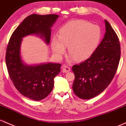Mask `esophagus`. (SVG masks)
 <instances>
[{"label": "esophagus", "instance_id": "1", "mask_svg": "<svg viewBox=\"0 0 126 126\" xmlns=\"http://www.w3.org/2000/svg\"><path fill=\"white\" fill-rule=\"evenodd\" d=\"M71 69L67 65H63V73H67V72L70 71Z\"/></svg>", "mask_w": 126, "mask_h": 126}]
</instances>
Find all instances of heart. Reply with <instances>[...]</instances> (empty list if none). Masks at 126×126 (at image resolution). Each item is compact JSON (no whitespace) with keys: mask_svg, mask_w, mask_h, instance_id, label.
<instances>
[{"mask_svg":"<svg viewBox=\"0 0 126 126\" xmlns=\"http://www.w3.org/2000/svg\"><path fill=\"white\" fill-rule=\"evenodd\" d=\"M102 38L101 28L85 20L68 22L59 30V38L52 39V50L58 58H61L66 52L70 58L80 61L92 55L99 44Z\"/></svg>","mask_w":126,"mask_h":126,"instance_id":"b5f03b06","label":"heart"}]
</instances>
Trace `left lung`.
<instances>
[{
	"instance_id": "1",
	"label": "left lung",
	"mask_w": 126,
	"mask_h": 126,
	"mask_svg": "<svg viewBox=\"0 0 126 126\" xmlns=\"http://www.w3.org/2000/svg\"><path fill=\"white\" fill-rule=\"evenodd\" d=\"M106 32L99 45L90 58L74 65L73 92L83 99L96 96L108 87L114 78L120 59V44L117 34L105 20Z\"/></svg>"
}]
</instances>
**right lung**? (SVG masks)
I'll return each instance as SVG.
<instances>
[{"label": "right lung", "instance_id": "1", "mask_svg": "<svg viewBox=\"0 0 126 126\" xmlns=\"http://www.w3.org/2000/svg\"><path fill=\"white\" fill-rule=\"evenodd\" d=\"M58 17L56 14L29 15L15 30L7 46L5 61L10 78L21 94L34 101L43 99L51 92L54 78L60 72L61 65L50 63L25 64L21 56L22 38L36 34L49 45L50 28Z\"/></svg>", "mask_w": 126, "mask_h": 126}]
</instances>
